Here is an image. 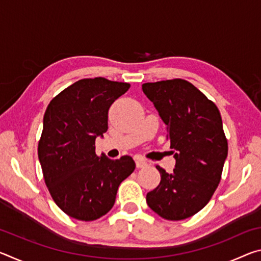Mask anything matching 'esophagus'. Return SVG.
<instances>
[{
  "instance_id": "obj_1",
  "label": "esophagus",
  "mask_w": 261,
  "mask_h": 261,
  "mask_svg": "<svg viewBox=\"0 0 261 261\" xmlns=\"http://www.w3.org/2000/svg\"><path fill=\"white\" fill-rule=\"evenodd\" d=\"M136 166L137 168H144L147 166V161L144 160L143 158H137L136 159Z\"/></svg>"
}]
</instances>
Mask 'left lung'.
I'll list each match as a JSON object with an SVG mask.
<instances>
[{
	"label": "left lung",
	"instance_id": "obj_1",
	"mask_svg": "<svg viewBox=\"0 0 261 261\" xmlns=\"http://www.w3.org/2000/svg\"><path fill=\"white\" fill-rule=\"evenodd\" d=\"M143 92L167 125L176 160L170 174L156 166L161 180L147 193V205L166 220L188 219L204 208L221 180L228 155L221 114L184 79L143 84Z\"/></svg>",
	"mask_w": 261,
	"mask_h": 261
}]
</instances>
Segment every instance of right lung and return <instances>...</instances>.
Masks as SVG:
<instances>
[{
  "label": "right lung",
  "instance_id": "obj_1",
  "mask_svg": "<svg viewBox=\"0 0 261 261\" xmlns=\"http://www.w3.org/2000/svg\"><path fill=\"white\" fill-rule=\"evenodd\" d=\"M130 84L102 77L81 79L53 99L43 116L38 156L56 205L81 221L112 210L117 189L135 170L129 155L112 160L95 153V139L108 130V110Z\"/></svg>",
  "mask_w": 261,
  "mask_h": 261
}]
</instances>
